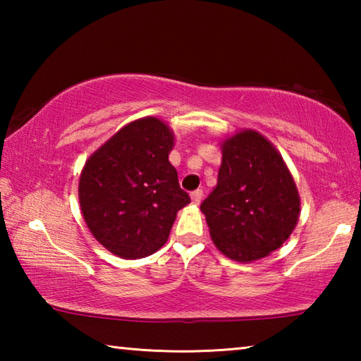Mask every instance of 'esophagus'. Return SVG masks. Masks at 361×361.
Returning a JSON list of instances; mask_svg holds the SVG:
<instances>
[{"instance_id":"1","label":"esophagus","mask_w":361,"mask_h":361,"mask_svg":"<svg viewBox=\"0 0 361 361\" xmlns=\"http://www.w3.org/2000/svg\"><path fill=\"white\" fill-rule=\"evenodd\" d=\"M202 195H204L202 189H197V191H194V192L191 194V200H192V204H194V205H199L200 202H202Z\"/></svg>"}]
</instances>
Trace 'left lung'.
I'll use <instances>...</instances> for the list:
<instances>
[{
    "mask_svg": "<svg viewBox=\"0 0 361 361\" xmlns=\"http://www.w3.org/2000/svg\"><path fill=\"white\" fill-rule=\"evenodd\" d=\"M219 146L218 183L200 212L219 252L247 264L283 245L298 224L301 199L282 154L259 132L239 130Z\"/></svg>",
    "mask_w": 361,
    "mask_h": 361,
    "instance_id": "obj_1",
    "label": "left lung"
}]
</instances>
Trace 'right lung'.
Returning <instances> with one entry per match:
<instances>
[{"instance_id":"obj_1","label":"right lung","mask_w":361,"mask_h":361,"mask_svg":"<svg viewBox=\"0 0 361 361\" xmlns=\"http://www.w3.org/2000/svg\"><path fill=\"white\" fill-rule=\"evenodd\" d=\"M173 130L154 116L129 122L85 161L79 205L92 235L108 252L138 259L167 242L176 213L191 199L170 164Z\"/></svg>"}]
</instances>
